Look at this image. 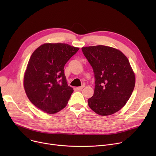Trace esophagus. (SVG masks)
Wrapping results in <instances>:
<instances>
[{
    "instance_id": "esophagus-1",
    "label": "esophagus",
    "mask_w": 156,
    "mask_h": 156,
    "mask_svg": "<svg viewBox=\"0 0 156 156\" xmlns=\"http://www.w3.org/2000/svg\"><path fill=\"white\" fill-rule=\"evenodd\" d=\"M84 88V86H81V87H76V89L77 90H81L83 88Z\"/></svg>"
}]
</instances>
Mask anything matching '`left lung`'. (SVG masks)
<instances>
[{
    "label": "left lung",
    "mask_w": 156,
    "mask_h": 156,
    "mask_svg": "<svg viewBox=\"0 0 156 156\" xmlns=\"http://www.w3.org/2000/svg\"><path fill=\"white\" fill-rule=\"evenodd\" d=\"M81 50L95 77L94 94L88 99V106L101 116L118 112L129 100L135 85L128 58L118 49L104 45L83 47Z\"/></svg>",
    "instance_id": "1"
}]
</instances>
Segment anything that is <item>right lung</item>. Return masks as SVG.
<instances>
[{
	"label": "right lung",
	"instance_id": "obj_1",
	"mask_svg": "<svg viewBox=\"0 0 156 156\" xmlns=\"http://www.w3.org/2000/svg\"><path fill=\"white\" fill-rule=\"evenodd\" d=\"M79 48L67 44H45L34 52L24 76V88L31 102L48 114L66 106L73 92L64 67Z\"/></svg>",
	"mask_w": 156,
	"mask_h": 156
}]
</instances>
